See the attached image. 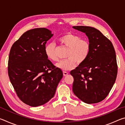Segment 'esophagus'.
<instances>
[{
  "instance_id": "obj_1",
  "label": "esophagus",
  "mask_w": 125,
  "mask_h": 125,
  "mask_svg": "<svg viewBox=\"0 0 125 125\" xmlns=\"http://www.w3.org/2000/svg\"><path fill=\"white\" fill-rule=\"evenodd\" d=\"M63 75L64 76H67L68 74V73L67 72H65V71H63Z\"/></svg>"
}]
</instances>
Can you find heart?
I'll return each mask as SVG.
<instances>
[{
	"mask_svg": "<svg viewBox=\"0 0 125 125\" xmlns=\"http://www.w3.org/2000/svg\"><path fill=\"white\" fill-rule=\"evenodd\" d=\"M58 41L63 46L68 48L66 60L61 61L56 67L63 71H69L75 67L78 64L85 62L90 52V44L86 40H82L79 36L71 33H67L58 38ZM45 53L47 58L52 62L58 60L56 55V46L53 43L46 46Z\"/></svg>",
	"mask_w": 125,
	"mask_h": 125,
	"instance_id": "heart-1",
	"label": "heart"
}]
</instances>
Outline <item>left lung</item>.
<instances>
[{"mask_svg": "<svg viewBox=\"0 0 125 125\" xmlns=\"http://www.w3.org/2000/svg\"><path fill=\"white\" fill-rule=\"evenodd\" d=\"M73 28L85 33L91 47L85 62L70 72L74 78L73 92L85 103H98L107 96L117 77L115 49L111 42L94 27Z\"/></svg>", "mask_w": 125, "mask_h": 125, "instance_id": "8db88e82", "label": "left lung"}]
</instances>
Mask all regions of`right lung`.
I'll return each mask as SVG.
<instances>
[{"label": "right lung", "instance_id": "obj_1", "mask_svg": "<svg viewBox=\"0 0 125 125\" xmlns=\"http://www.w3.org/2000/svg\"><path fill=\"white\" fill-rule=\"evenodd\" d=\"M53 36L46 28L30 30L10 50V82L20 100L31 106H39L50 101L63 77L61 69L48 60L45 53L46 42Z\"/></svg>", "mask_w": 125, "mask_h": 125}]
</instances>
